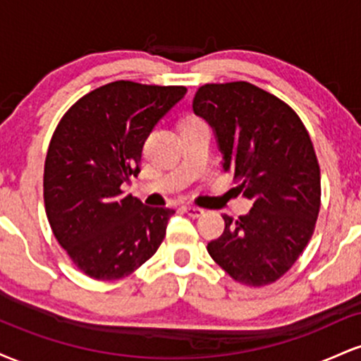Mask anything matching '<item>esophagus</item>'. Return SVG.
Listing matches in <instances>:
<instances>
[{
    "mask_svg": "<svg viewBox=\"0 0 361 361\" xmlns=\"http://www.w3.org/2000/svg\"><path fill=\"white\" fill-rule=\"evenodd\" d=\"M183 212L188 214L190 217H200V215H204V209H200V207H193V205H185Z\"/></svg>",
    "mask_w": 361,
    "mask_h": 361,
    "instance_id": "obj_1",
    "label": "esophagus"
}]
</instances>
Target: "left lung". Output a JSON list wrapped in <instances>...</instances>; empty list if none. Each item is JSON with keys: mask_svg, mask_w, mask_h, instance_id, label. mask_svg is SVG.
I'll use <instances>...</instances> for the list:
<instances>
[{"mask_svg": "<svg viewBox=\"0 0 361 361\" xmlns=\"http://www.w3.org/2000/svg\"><path fill=\"white\" fill-rule=\"evenodd\" d=\"M193 111L212 127L235 190L252 202L235 221L224 215L226 229L207 251L235 281L271 283L305 250L321 207V171L307 128L287 103L246 81L200 86Z\"/></svg>", "mask_w": 361, "mask_h": 361, "instance_id": "1", "label": "left lung"}]
</instances>
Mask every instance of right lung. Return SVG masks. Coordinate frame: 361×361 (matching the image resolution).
<instances>
[{
    "label": "right lung",
    "instance_id": "add662e5",
    "mask_svg": "<svg viewBox=\"0 0 361 361\" xmlns=\"http://www.w3.org/2000/svg\"><path fill=\"white\" fill-rule=\"evenodd\" d=\"M185 86L114 81L85 94L54 130L44 168L45 214L85 275L118 280L157 251L175 210L147 207L122 183L137 176L147 135Z\"/></svg>",
    "mask_w": 361,
    "mask_h": 361
}]
</instances>
